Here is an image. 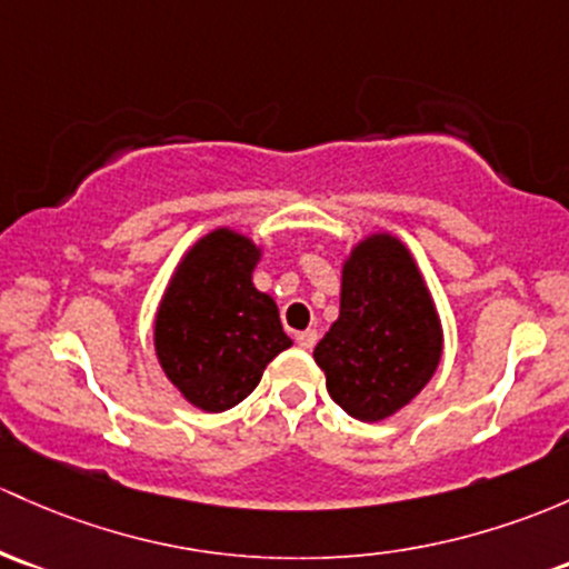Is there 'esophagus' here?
Here are the masks:
<instances>
[{"label":"esophagus","mask_w":569,"mask_h":569,"mask_svg":"<svg viewBox=\"0 0 569 569\" xmlns=\"http://www.w3.org/2000/svg\"><path fill=\"white\" fill-rule=\"evenodd\" d=\"M316 340H319V332L316 330H305V332H297V343L302 346V349H313Z\"/></svg>","instance_id":"obj_1"}]
</instances>
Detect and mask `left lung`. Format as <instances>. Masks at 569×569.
<instances>
[{"label": "left lung", "instance_id": "left-lung-1", "mask_svg": "<svg viewBox=\"0 0 569 569\" xmlns=\"http://www.w3.org/2000/svg\"><path fill=\"white\" fill-rule=\"evenodd\" d=\"M313 357L335 403L362 422L395 415L428 385L441 360V325L398 239L357 244L343 267L340 316Z\"/></svg>", "mask_w": 569, "mask_h": 569}]
</instances>
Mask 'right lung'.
I'll return each mask as SVG.
<instances>
[{
	"label": "right lung",
	"instance_id": "add662e5",
	"mask_svg": "<svg viewBox=\"0 0 569 569\" xmlns=\"http://www.w3.org/2000/svg\"><path fill=\"white\" fill-rule=\"evenodd\" d=\"M259 250L229 229L212 231L184 256L154 321V349L166 376L204 411L248 398L291 338L278 305L256 291Z\"/></svg>",
	"mask_w": 569,
	"mask_h": 569
}]
</instances>
